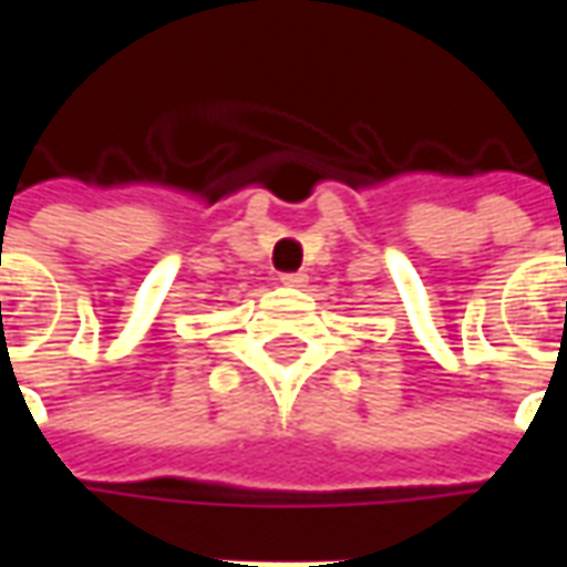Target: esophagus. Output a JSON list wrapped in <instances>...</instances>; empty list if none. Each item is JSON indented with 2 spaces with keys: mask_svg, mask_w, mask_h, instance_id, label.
<instances>
[{
  "mask_svg": "<svg viewBox=\"0 0 567 567\" xmlns=\"http://www.w3.org/2000/svg\"><path fill=\"white\" fill-rule=\"evenodd\" d=\"M282 285H288V288H303V285H307V276H303V272H285Z\"/></svg>",
  "mask_w": 567,
  "mask_h": 567,
  "instance_id": "1",
  "label": "esophagus"
}]
</instances>
